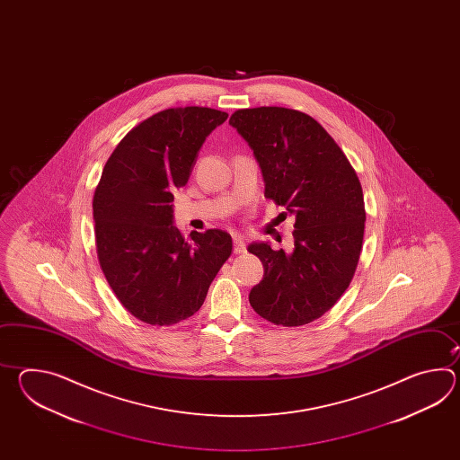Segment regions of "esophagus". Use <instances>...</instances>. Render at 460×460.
I'll return each mask as SVG.
<instances>
[{
    "label": "esophagus",
    "mask_w": 460,
    "mask_h": 460,
    "mask_svg": "<svg viewBox=\"0 0 460 460\" xmlns=\"http://www.w3.org/2000/svg\"><path fill=\"white\" fill-rule=\"evenodd\" d=\"M234 253H244L246 252V243L240 234L234 236Z\"/></svg>",
    "instance_id": "obj_1"
}]
</instances>
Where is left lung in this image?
I'll use <instances>...</instances> for the list:
<instances>
[{
  "label": "left lung",
  "mask_w": 460,
  "mask_h": 460,
  "mask_svg": "<svg viewBox=\"0 0 460 460\" xmlns=\"http://www.w3.org/2000/svg\"><path fill=\"white\" fill-rule=\"evenodd\" d=\"M230 125L253 149L264 197L294 217L293 252L248 246L263 263L254 313L283 327L313 323L341 299L362 252V186L342 149L313 117L283 107L236 110Z\"/></svg>",
  "instance_id": "1"
}]
</instances>
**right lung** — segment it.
<instances>
[{"label":"right lung","instance_id":"add662e5","mask_svg":"<svg viewBox=\"0 0 460 460\" xmlns=\"http://www.w3.org/2000/svg\"><path fill=\"white\" fill-rule=\"evenodd\" d=\"M228 115L214 108H167L123 137L93 196L98 261L128 313L151 325L194 315L232 253L224 230L174 224V190L187 184L206 137Z\"/></svg>","mask_w":460,"mask_h":460}]
</instances>
